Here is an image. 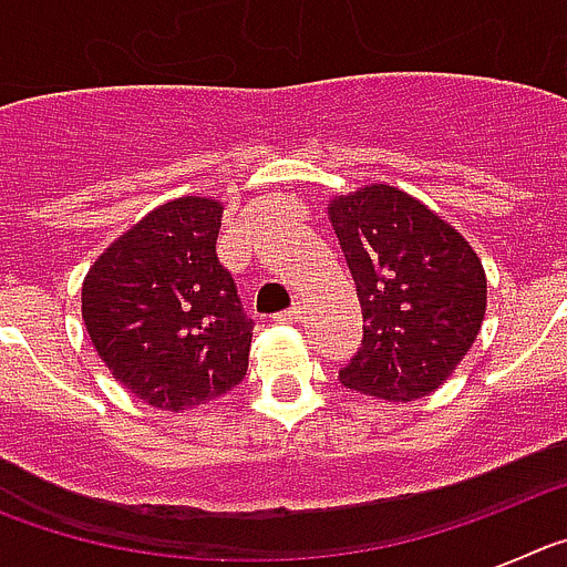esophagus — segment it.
<instances>
[{
  "label": "esophagus",
  "instance_id": "34e87169",
  "mask_svg": "<svg viewBox=\"0 0 567 567\" xmlns=\"http://www.w3.org/2000/svg\"><path fill=\"white\" fill-rule=\"evenodd\" d=\"M275 318H278L280 323H298V320L303 318V309H300V307H289V309H284V312L275 315Z\"/></svg>",
  "mask_w": 567,
  "mask_h": 567
}]
</instances>
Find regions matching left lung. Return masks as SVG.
Returning <instances> with one entry per match:
<instances>
[{"label":"left lung","mask_w":567,"mask_h":567,"mask_svg":"<svg viewBox=\"0 0 567 567\" xmlns=\"http://www.w3.org/2000/svg\"><path fill=\"white\" fill-rule=\"evenodd\" d=\"M363 309V340L340 383L380 400L432 394L460 365L485 315V269L468 240L389 184L329 204Z\"/></svg>","instance_id":"8db88e82"}]
</instances>
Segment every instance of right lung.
Here are the masks:
<instances>
[{
	"mask_svg": "<svg viewBox=\"0 0 567 567\" xmlns=\"http://www.w3.org/2000/svg\"><path fill=\"white\" fill-rule=\"evenodd\" d=\"M224 204L184 195L147 213L90 267L82 318L113 378L162 412L221 398L244 380L252 318L221 267Z\"/></svg>",
	"mask_w": 567,
	"mask_h": 567,
	"instance_id": "1",
	"label": "right lung"
}]
</instances>
